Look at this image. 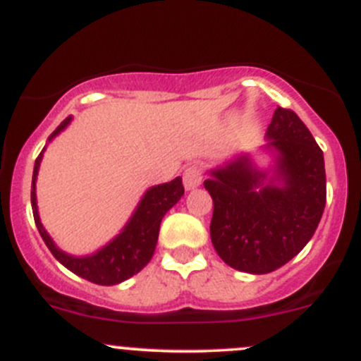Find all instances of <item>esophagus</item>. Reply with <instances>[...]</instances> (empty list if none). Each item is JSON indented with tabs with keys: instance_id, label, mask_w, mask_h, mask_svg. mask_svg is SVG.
I'll list each match as a JSON object with an SVG mask.
<instances>
[{
	"instance_id": "34e87169",
	"label": "esophagus",
	"mask_w": 361,
	"mask_h": 361,
	"mask_svg": "<svg viewBox=\"0 0 361 361\" xmlns=\"http://www.w3.org/2000/svg\"><path fill=\"white\" fill-rule=\"evenodd\" d=\"M202 183V171L197 164L194 166H188L183 173V185L187 190H192V188L199 187Z\"/></svg>"
}]
</instances>
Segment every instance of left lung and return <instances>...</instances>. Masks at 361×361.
<instances>
[{"label": "left lung", "instance_id": "1", "mask_svg": "<svg viewBox=\"0 0 361 361\" xmlns=\"http://www.w3.org/2000/svg\"><path fill=\"white\" fill-rule=\"evenodd\" d=\"M265 136L276 152L272 176L258 171L250 155H239L204 181L213 199L214 250L225 264L250 274H267L300 253L326 202L323 152L297 113L278 106Z\"/></svg>", "mask_w": 361, "mask_h": 361}]
</instances>
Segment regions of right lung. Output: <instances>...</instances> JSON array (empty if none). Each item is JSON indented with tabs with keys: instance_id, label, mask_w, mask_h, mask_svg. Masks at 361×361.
Returning <instances> with one entry per match:
<instances>
[{
	"instance_id": "1",
	"label": "right lung",
	"mask_w": 361,
	"mask_h": 361,
	"mask_svg": "<svg viewBox=\"0 0 361 361\" xmlns=\"http://www.w3.org/2000/svg\"><path fill=\"white\" fill-rule=\"evenodd\" d=\"M69 122H71V116H68V118L61 122V126L50 134L49 141L54 140L61 130L66 129ZM42 157L43 152L36 159L35 171H32L31 206L36 227H38V232L43 241H45V245L49 246L50 253L64 267L75 272L76 276L90 283H96V285H118V283L129 279L130 276L137 274L154 257L159 239L160 221H162L164 214L180 201L181 195L185 194L181 178L178 176L173 181H169V183L157 185V187H152L150 190H147V194L143 195L141 202L137 204L136 211L130 216V220L127 221L126 227L122 228V232L113 241L108 243L104 248L96 251L94 255H89V257H71V255L64 253L63 250H59L54 245V241L47 234L45 228H43L42 221H39L38 206H36V176H38Z\"/></svg>"
}]
</instances>
